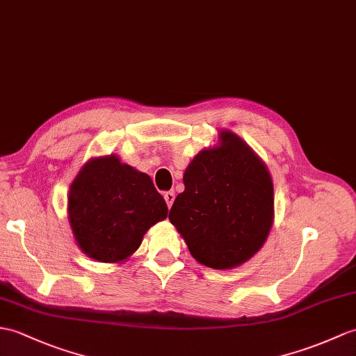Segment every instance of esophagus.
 I'll use <instances>...</instances> for the list:
<instances>
[{"label": "esophagus", "instance_id": "34e87169", "mask_svg": "<svg viewBox=\"0 0 356 356\" xmlns=\"http://www.w3.org/2000/svg\"><path fill=\"white\" fill-rule=\"evenodd\" d=\"M163 198H165V202H167L168 208H171V204H172V202H175L176 195H175V193H172V191H167V193H163Z\"/></svg>", "mask_w": 356, "mask_h": 356}]
</instances>
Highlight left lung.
Listing matches in <instances>:
<instances>
[{
	"label": "left lung",
	"instance_id": "8db88e82",
	"mask_svg": "<svg viewBox=\"0 0 356 356\" xmlns=\"http://www.w3.org/2000/svg\"><path fill=\"white\" fill-rule=\"evenodd\" d=\"M184 184L168 218L195 261L226 270L261 249L273 225V181L241 138L222 130L221 145L195 156Z\"/></svg>",
	"mask_w": 356,
	"mask_h": 356
}]
</instances>
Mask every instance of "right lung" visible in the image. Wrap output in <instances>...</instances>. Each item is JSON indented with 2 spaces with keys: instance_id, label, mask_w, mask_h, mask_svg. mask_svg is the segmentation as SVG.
<instances>
[{
  "instance_id": "add662e5",
  "label": "right lung",
  "mask_w": 356,
  "mask_h": 356,
  "mask_svg": "<svg viewBox=\"0 0 356 356\" xmlns=\"http://www.w3.org/2000/svg\"><path fill=\"white\" fill-rule=\"evenodd\" d=\"M68 216L79 247L100 262L127 259L168 208L144 172L117 156L89 161L72 181Z\"/></svg>"
}]
</instances>
